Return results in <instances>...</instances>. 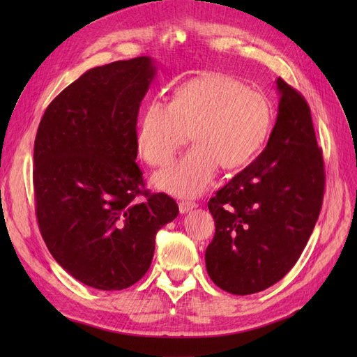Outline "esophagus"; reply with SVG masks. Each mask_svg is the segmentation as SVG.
<instances>
[{
  "label": "esophagus",
  "instance_id": "esophagus-1",
  "mask_svg": "<svg viewBox=\"0 0 357 357\" xmlns=\"http://www.w3.org/2000/svg\"><path fill=\"white\" fill-rule=\"evenodd\" d=\"M195 207H197V204L192 202V201H180L178 202V208H180L181 214H185V213L193 210Z\"/></svg>",
  "mask_w": 357,
  "mask_h": 357
}]
</instances>
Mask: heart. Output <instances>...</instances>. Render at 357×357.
Segmentation results:
<instances>
[{
	"label": "heart",
	"instance_id": "obj_1",
	"mask_svg": "<svg viewBox=\"0 0 357 357\" xmlns=\"http://www.w3.org/2000/svg\"><path fill=\"white\" fill-rule=\"evenodd\" d=\"M273 125L266 96L232 75L207 73L177 86L171 101H150L139 114L138 153L167 167L190 135L193 146L177 164L155 176V186L178 197H198L218 167L236 171L261 153Z\"/></svg>",
	"mask_w": 357,
	"mask_h": 357
}]
</instances>
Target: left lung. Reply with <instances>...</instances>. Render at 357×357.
I'll return each mask as SVG.
<instances>
[{"instance_id": "8db88e82", "label": "left lung", "mask_w": 357, "mask_h": 357, "mask_svg": "<svg viewBox=\"0 0 357 357\" xmlns=\"http://www.w3.org/2000/svg\"><path fill=\"white\" fill-rule=\"evenodd\" d=\"M275 83L278 114L265 150L208 201L215 232L205 266L214 284L234 295L265 290L294 268L325 192L310 107L283 79Z\"/></svg>"}]
</instances>
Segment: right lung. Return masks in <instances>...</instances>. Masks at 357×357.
<instances>
[{
  "instance_id": "right-lung-1",
  "label": "right lung",
  "mask_w": 357,
  "mask_h": 357,
  "mask_svg": "<svg viewBox=\"0 0 357 357\" xmlns=\"http://www.w3.org/2000/svg\"><path fill=\"white\" fill-rule=\"evenodd\" d=\"M155 74L150 56L86 71L49 104L37 131L43 240L70 275L100 290L137 283L152 264L156 232L178 214L174 199L144 190L135 162L138 110Z\"/></svg>"
}]
</instances>
